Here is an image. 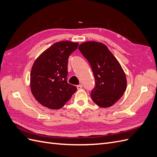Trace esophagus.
Segmentation results:
<instances>
[{
    "label": "esophagus",
    "instance_id": "1",
    "mask_svg": "<svg viewBox=\"0 0 157 157\" xmlns=\"http://www.w3.org/2000/svg\"><path fill=\"white\" fill-rule=\"evenodd\" d=\"M77 89L78 90H80V89H82V86L81 84H79V85H77Z\"/></svg>",
    "mask_w": 157,
    "mask_h": 157
}]
</instances>
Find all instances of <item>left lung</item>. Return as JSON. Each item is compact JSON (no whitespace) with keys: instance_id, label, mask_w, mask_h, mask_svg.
<instances>
[{"instance_id":"left-lung-1","label":"left lung","mask_w":157,"mask_h":157,"mask_svg":"<svg viewBox=\"0 0 157 157\" xmlns=\"http://www.w3.org/2000/svg\"><path fill=\"white\" fill-rule=\"evenodd\" d=\"M78 49L88 61L96 80L91 92L93 101L102 108L113 105L127 86L126 75L120 63L101 42H85Z\"/></svg>"}]
</instances>
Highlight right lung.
I'll return each instance as SVG.
<instances>
[{
	"label": "right lung",
	"mask_w": 157,
	"mask_h": 157,
	"mask_svg": "<svg viewBox=\"0 0 157 157\" xmlns=\"http://www.w3.org/2000/svg\"><path fill=\"white\" fill-rule=\"evenodd\" d=\"M78 46V42L69 40L56 42L35 61L30 74L31 91L42 105L59 109L77 91V87L67 83V76L68 58Z\"/></svg>",
	"instance_id": "right-lung-1"
}]
</instances>
